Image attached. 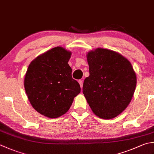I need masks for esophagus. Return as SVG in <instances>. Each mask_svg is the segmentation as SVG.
Segmentation results:
<instances>
[{
    "label": "esophagus",
    "instance_id": "34e87169",
    "mask_svg": "<svg viewBox=\"0 0 154 154\" xmlns=\"http://www.w3.org/2000/svg\"><path fill=\"white\" fill-rule=\"evenodd\" d=\"M79 85H80L81 88L82 89V87H83V80H79Z\"/></svg>",
    "mask_w": 154,
    "mask_h": 154
}]
</instances>
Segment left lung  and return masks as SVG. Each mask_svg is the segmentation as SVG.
I'll use <instances>...</instances> for the list:
<instances>
[{"label":"left lung","mask_w":154,"mask_h":154,"mask_svg":"<svg viewBox=\"0 0 154 154\" xmlns=\"http://www.w3.org/2000/svg\"><path fill=\"white\" fill-rule=\"evenodd\" d=\"M89 76L83 93L96 116L112 119L130 103L136 87V75L131 63L121 54L105 49L87 53Z\"/></svg>","instance_id":"1"}]
</instances>
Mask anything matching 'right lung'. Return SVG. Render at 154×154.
<instances>
[{"instance_id": "obj_1", "label": "right lung", "mask_w": 154, "mask_h": 154, "mask_svg": "<svg viewBox=\"0 0 154 154\" xmlns=\"http://www.w3.org/2000/svg\"><path fill=\"white\" fill-rule=\"evenodd\" d=\"M71 55L61 47L53 48L33 60L26 71L24 85L30 103L49 118L65 114L81 92L68 64Z\"/></svg>"}]
</instances>
